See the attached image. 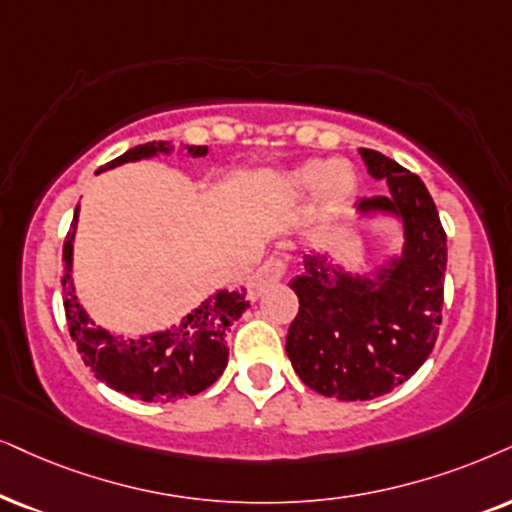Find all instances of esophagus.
Wrapping results in <instances>:
<instances>
[{
	"mask_svg": "<svg viewBox=\"0 0 512 512\" xmlns=\"http://www.w3.org/2000/svg\"><path fill=\"white\" fill-rule=\"evenodd\" d=\"M288 274V262L283 257H269L267 262L257 269V274L252 276L250 281V295L260 297L262 293H267L271 286H276L283 276Z\"/></svg>",
	"mask_w": 512,
	"mask_h": 512,
	"instance_id": "34e87169",
	"label": "esophagus"
}]
</instances>
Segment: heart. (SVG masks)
<instances>
[{"mask_svg": "<svg viewBox=\"0 0 512 512\" xmlns=\"http://www.w3.org/2000/svg\"><path fill=\"white\" fill-rule=\"evenodd\" d=\"M300 189H319L323 210H338L347 203L354 191V174L342 163H314L295 174Z\"/></svg>", "mask_w": 512, "mask_h": 512, "instance_id": "obj_1", "label": "heart"}]
</instances>
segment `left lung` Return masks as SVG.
<instances>
[{
    "mask_svg": "<svg viewBox=\"0 0 512 512\" xmlns=\"http://www.w3.org/2000/svg\"><path fill=\"white\" fill-rule=\"evenodd\" d=\"M387 196L361 198L359 212H390L404 224V252L375 276L345 274L307 255L290 288L300 312L286 352L295 373L323 397L366 401L406 383L435 347L444 304L446 234L418 174L387 155L359 148Z\"/></svg>",
    "mask_w": 512,
    "mask_h": 512,
    "instance_id": "obj_1",
    "label": "left lung"
}]
</instances>
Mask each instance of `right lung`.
<instances>
[{
	"instance_id": "add662e5",
	"label": "right lung",
	"mask_w": 512,
	"mask_h": 512,
	"mask_svg": "<svg viewBox=\"0 0 512 512\" xmlns=\"http://www.w3.org/2000/svg\"><path fill=\"white\" fill-rule=\"evenodd\" d=\"M193 158L208 153V146H184ZM158 153H170L165 141L129 148L120 158L111 160L101 170H111L132 160L151 158ZM77 210L70 224V234L63 243V307H66L70 338L82 354V361L92 368L96 378L113 390L125 392L127 397L141 401H174L193 397L208 390L222 375L229 361L226 333L231 323L248 307L245 290H219L205 300L196 312L186 316L179 326L153 333L148 338H113L101 326L89 319L82 304L77 302L70 269H73V236H75Z\"/></svg>"
}]
</instances>
